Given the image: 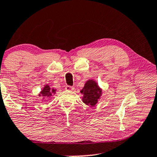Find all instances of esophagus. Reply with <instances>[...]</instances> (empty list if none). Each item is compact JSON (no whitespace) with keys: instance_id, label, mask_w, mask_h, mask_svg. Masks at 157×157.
<instances>
[{"instance_id":"esophagus-1","label":"esophagus","mask_w":157,"mask_h":157,"mask_svg":"<svg viewBox=\"0 0 157 157\" xmlns=\"http://www.w3.org/2000/svg\"><path fill=\"white\" fill-rule=\"evenodd\" d=\"M65 89L67 90H71V91H72V90H75V87H73V86H70V85H67L66 86Z\"/></svg>"}]
</instances>
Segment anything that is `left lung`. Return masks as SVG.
Returning <instances> with one entry per match:
<instances>
[{
	"instance_id": "1",
	"label": "left lung",
	"mask_w": 157,
	"mask_h": 157,
	"mask_svg": "<svg viewBox=\"0 0 157 157\" xmlns=\"http://www.w3.org/2000/svg\"><path fill=\"white\" fill-rule=\"evenodd\" d=\"M81 93L83 94L82 101L84 103L87 105L94 106L100 98L101 90L94 80H88L81 90Z\"/></svg>"
}]
</instances>
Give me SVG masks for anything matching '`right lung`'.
<instances>
[{
  "instance_id": "add662e5",
  "label": "right lung",
  "mask_w": 157,
  "mask_h": 157,
  "mask_svg": "<svg viewBox=\"0 0 157 157\" xmlns=\"http://www.w3.org/2000/svg\"><path fill=\"white\" fill-rule=\"evenodd\" d=\"M53 93H55V90L53 89L51 90V88H50L49 86L46 85L45 87H44V89L42 90L40 95L43 97H46V98H49V97L51 96Z\"/></svg>"
}]
</instances>
